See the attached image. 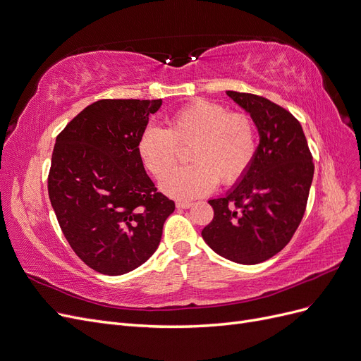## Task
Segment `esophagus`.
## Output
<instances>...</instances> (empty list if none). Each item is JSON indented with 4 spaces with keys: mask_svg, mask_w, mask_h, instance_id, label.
<instances>
[{
    "mask_svg": "<svg viewBox=\"0 0 361 361\" xmlns=\"http://www.w3.org/2000/svg\"><path fill=\"white\" fill-rule=\"evenodd\" d=\"M193 204L192 202H183V201H178L177 202V208H180V209H188V208H190Z\"/></svg>",
    "mask_w": 361,
    "mask_h": 361,
    "instance_id": "obj_1",
    "label": "esophagus"
}]
</instances>
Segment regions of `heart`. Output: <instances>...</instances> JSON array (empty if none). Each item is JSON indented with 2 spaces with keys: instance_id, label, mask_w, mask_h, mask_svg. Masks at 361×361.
Listing matches in <instances>:
<instances>
[{
  "instance_id": "1",
  "label": "heart",
  "mask_w": 361,
  "mask_h": 361,
  "mask_svg": "<svg viewBox=\"0 0 361 361\" xmlns=\"http://www.w3.org/2000/svg\"><path fill=\"white\" fill-rule=\"evenodd\" d=\"M193 162L171 172L160 188L173 199H195L214 190L217 181L241 180L257 153V126L247 113L197 99L172 114L168 128L147 126L138 138L137 152L144 168L162 180L173 168L178 145H191Z\"/></svg>"
}]
</instances>
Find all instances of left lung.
I'll return each instance as SVG.
<instances>
[{
  "instance_id": "1",
  "label": "left lung",
  "mask_w": 361,
  "mask_h": 361,
  "mask_svg": "<svg viewBox=\"0 0 361 361\" xmlns=\"http://www.w3.org/2000/svg\"><path fill=\"white\" fill-rule=\"evenodd\" d=\"M226 93L255 120L260 141L245 176L208 201L214 219L202 238L221 257L256 264L281 251L299 228L314 177L312 154L290 111L252 93Z\"/></svg>"
}]
</instances>
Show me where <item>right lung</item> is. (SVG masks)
I'll return each mask as SVG.
<instances>
[{"label":"right lung","instance_id":"add662e5","mask_svg":"<svg viewBox=\"0 0 361 361\" xmlns=\"http://www.w3.org/2000/svg\"><path fill=\"white\" fill-rule=\"evenodd\" d=\"M162 99H101L56 137L47 189L75 255L104 275L152 257L176 204L157 192L137 144Z\"/></svg>","mask_w":361,"mask_h":361}]
</instances>
